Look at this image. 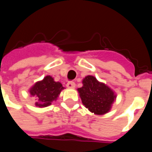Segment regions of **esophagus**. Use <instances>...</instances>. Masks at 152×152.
<instances>
[{"label": "esophagus", "instance_id": "obj_1", "mask_svg": "<svg viewBox=\"0 0 152 152\" xmlns=\"http://www.w3.org/2000/svg\"><path fill=\"white\" fill-rule=\"evenodd\" d=\"M75 86H76V84L72 82V81H70V82L66 83V87L69 88V89H73V88H75Z\"/></svg>", "mask_w": 152, "mask_h": 152}]
</instances>
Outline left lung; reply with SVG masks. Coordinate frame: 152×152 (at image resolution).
Masks as SVG:
<instances>
[{"instance_id":"8db88e82","label":"left lung","mask_w":152,"mask_h":152,"mask_svg":"<svg viewBox=\"0 0 152 152\" xmlns=\"http://www.w3.org/2000/svg\"><path fill=\"white\" fill-rule=\"evenodd\" d=\"M83 86L77 89L83 105L95 115H105L112 109L116 94L109 86L100 82L94 76H86Z\"/></svg>"}]
</instances>
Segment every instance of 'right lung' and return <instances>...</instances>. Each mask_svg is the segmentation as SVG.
Masks as SVG:
<instances>
[{
  "mask_svg": "<svg viewBox=\"0 0 152 152\" xmlns=\"http://www.w3.org/2000/svg\"><path fill=\"white\" fill-rule=\"evenodd\" d=\"M64 87L60 82H56L52 76H46L43 80L36 82L29 89L31 97L36 98V106L46 107L56 101Z\"/></svg>",
  "mask_w": 152,
  "mask_h": 152,
  "instance_id": "right-lung-1",
  "label": "right lung"
}]
</instances>
